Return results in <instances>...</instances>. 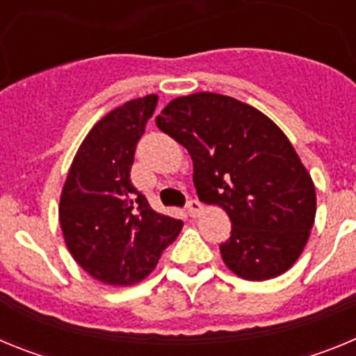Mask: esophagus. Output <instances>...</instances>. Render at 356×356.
I'll use <instances>...</instances> for the list:
<instances>
[{"instance_id":"obj_1","label":"esophagus","mask_w":356,"mask_h":356,"mask_svg":"<svg viewBox=\"0 0 356 356\" xmlns=\"http://www.w3.org/2000/svg\"><path fill=\"white\" fill-rule=\"evenodd\" d=\"M201 210H203V205H201V203L197 200H191L187 203V212H188V216H191V217L200 216Z\"/></svg>"}]
</instances>
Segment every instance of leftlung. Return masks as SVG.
<instances>
[{
	"instance_id": "left-lung-1",
	"label": "left lung",
	"mask_w": 356,
	"mask_h": 356,
	"mask_svg": "<svg viewBox=\"0 0 356 356\" xmlns=\"http://www.w3.org/2000/svg\"><path fill=\"white\" fill-rule=\"evenodd\" d=\"M156 127L187 147L201 201L219 205L232 234L219 250L250 282L284 275L300 259L316 219V187L287 135L254 106L196 92L176 97Z\"/></svg>"
}]
</instances>
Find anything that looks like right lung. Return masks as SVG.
I'll return each mask as SVG.
<instances>
[{"label":"right lung","instance_id":"add662e5","mask_svg":"<svg viewBox=\"0 0 356 356\" xmlns=\"http://www.w3.org/2000/svg\"><path fill=\"white\" fill-rule=\"evenodd\" d=\"M156 102V94L137 97L99 119L78 147L62 188L65 246L102 284L127 287L146 278L184 226L151 209L130 180L135 147Z\"/></svg>","mask_w":356,"mask_h":356}]
</instances>
